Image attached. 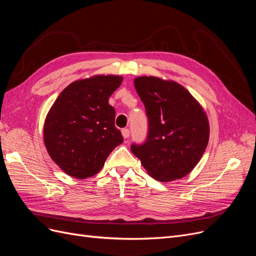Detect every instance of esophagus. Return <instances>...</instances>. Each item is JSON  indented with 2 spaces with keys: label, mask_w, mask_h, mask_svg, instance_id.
<instances>
[{
  "label": "esophagus",
  "mask_w": 256,
  "mask_h": 256,
  "mask_svg": "<svg viewBox=\"0 0 256 256\" xmlns=\"http://www.w3.org/2000/svg\"><path fill=\"white\" fill-rule=\"evenodd\" d=\"M129 129H122V136H124V138H129Z\"/></svg>",
  "instance_id": "1"
}]
</instances>
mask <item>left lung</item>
Listing matches in <instances>:
<instances>
[{
	"label": "left lung",
	"mask_w": 256,
	"mask_h": 256,
	"mask_svg": "<svg viewBox=\"0 0 256 256\" xmlns=\"http://www.w3.org/2000/svg\"><path fill=\"white\" fill-rule=\"evenodd\" d=\"M134 83L148 118V136L131 152L156 180H180L196 168L208 144L203 106L175 81L143 76Z\"/></svg>",
	"instance_id": "obj_1"
}]
</instances>
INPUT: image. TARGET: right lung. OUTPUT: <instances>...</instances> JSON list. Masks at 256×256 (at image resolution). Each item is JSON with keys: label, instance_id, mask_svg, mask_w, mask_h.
<instances>
[{"label": "right lung", "instance_id": "1", "mask_svg": "<svg viewBox=\"0 0 256 256\" xmlns=\"http://www.w3.org/2000/svg\"><path fill=\"white\" fill-rule=\"evenodd\" d=\"M122 76L96 74L76 80L60 92L44 124V143L50 158L74 178L85 180L102 168L110 152L122 143L115 127L109 97Z\"/></svg>", "mask_w": 256, "mask_h": 256}]
</instances>
